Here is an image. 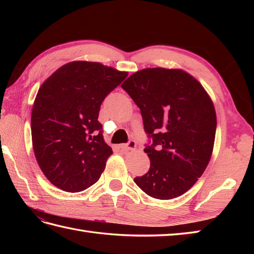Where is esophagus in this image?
Wrapping results in <instances>:
<instances>
[{
  "label": "esophagus",
  "mask_w": 254,
  "mask_h": 254,
  "mask_svg": "<svg viewBox=\"0 0 254 254\" xmlns=\"http://www.w3.org/2000/svg\"><path fill=\"white\" fill-rule=\"evenodd\" d=\"M121 147L124 148V149H135L136 148V142L133 141V139H131V141H128V143H127L126 145H122Z\"/></svg>",
  "instance_id": "34e87169"
}]
</instances>
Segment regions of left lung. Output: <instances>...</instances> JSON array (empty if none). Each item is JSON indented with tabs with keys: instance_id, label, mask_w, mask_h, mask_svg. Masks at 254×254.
Instances as JSON below:
<instances>
[{
	"instance_id": "left-lung-1",
	"label": "left lung",
	"mask_w": 254,
	"mask_h": 254,
	"mask_svg": "<svg viewBox=\"0 0 254 254\" xmlns=\"http://www.w3.org/2000/svg\"><path fill=\"white\" fill-rule=\"evenodd\" d=\"M121 87L141 110L153 141L144 149L149 170L134 182L155 198L182 195L212 157L217 124L212 99L197 79L179 68H144Z\"/></svg>"
}]
</instances>
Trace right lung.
I'll return each instance as SVG.
<instances>
[{
	"label": "right lung",
	"instance_id": "right-lung-1",
	"mask_svg": "<svg viewBox=\"0 0 254 254\" xmlns=\"http://www.w3.org/2000/svg\"><path fill=\"white\" fill-rule=\"evenodd\" d=\"M127 76L99 62L73 61L40 86L31 111L37 163L53 186L80 192L99 180L111 147L98 121L101 102Z\"/></svg>",
	"mask_w": 254,
	"mask_h": 254
}]
</instances>
